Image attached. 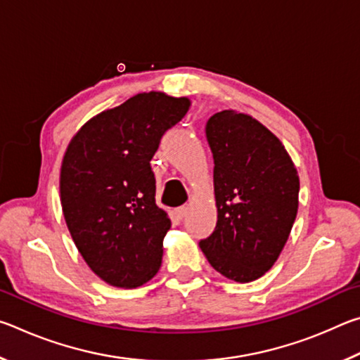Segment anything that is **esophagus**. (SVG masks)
Masks as SVG:
<instances>
[{"instance_id":"1","label":"esophagus","mask_w":360,"mask_h":360,"mask_svg":"<svg viewBox=\"0 0 360 360\" xmlns=\"http://www.w3.org/2000/svg\"><path fill=\"white\" fill-rule=\"evenodd\" d=\"M187 211H188V206L182 205V206H179V208H176V214H178V216L182 219V217H186Z\"/></svg>"}]
</instances>
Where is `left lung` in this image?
<instances>
[{
  "label": "left lung",
  "mask_w": 360,
  "mask_h": 360,
  "mask_svg": "<svg viewBox=\"0 0 360 360\" xmlns=\"http://www.w3.org/2000/svg\"><path fill=\"white\" fill-rule=\"evenodd\" d=\"M206 138L214 157L217 224L200 248L222 276L251 283L275 265L288 243L300 179L279 138L252 115L216 112Z\"/></svg>",
  "instance_id": "obj_1"
}]
</instances>
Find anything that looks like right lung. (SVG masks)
Returning a JSON list of instances; mask_svg holds the SVG:
<instances>
[{
  "label": "right lung",
  "instance_id": "obj_1",
  "mask_svg": "<svg viewBox=\"0 0 360 360\" xmlns=\"http://www.w3.org/2000/svg\"><path fill=\"white\" fill-rule=\"evenodd\" d=\"M191 105L187 96L138 94L89 119L65 150L60 202L66 227L85 264L109 285L139 288L160 270L172 221L155 205L149 162Z\"/></svg>",
  "mask_w": 360,
  "mask_h": 360
}]
</instances>
